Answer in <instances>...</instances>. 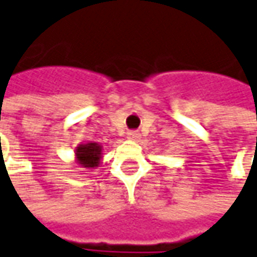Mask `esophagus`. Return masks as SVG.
I'll use <instances>...</instances> for the list:
<instances>
[{
  "instance_id": "1",
  "label": "esophagus",
  "mask_w": 257,
  "mask_h": 257,
  "mask_svg": "<svg viewBox=\"0 0 257 257\" xmlns=\"http://www.w3.org/2000/svg\"><path fill=\"white\" fill-rule=\"evenodd\" d=\"M126 135H128L129 139H138L139 138V132L138 131H129Z\"/></svg>"
}]
</instances>
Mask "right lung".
<instances>
[{"mask_svg": "<svg viewBox=\"0 0 257 257\" xmlns=\"http://www.w3.org/2000/svg\"><path fill=\"white\" fill-rule=\"evenodd\" d=\"M78 162L84 167H95L99 163V156H101V148L97 143H87L81 145L76 152Z\"/></svg>", "mask_w": 257, "mask_h": 257, "instance_id": "right-lung-1", "label": "right lung"}]
</instances>
